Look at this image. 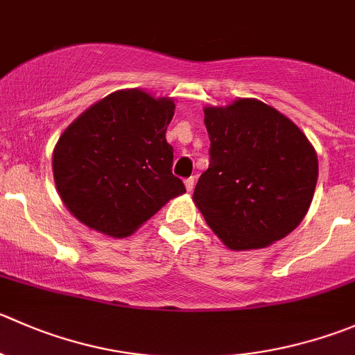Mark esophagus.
Listing matches in <instances>:
<instances>
[{
	"mask_svg": "<svg viewBox=\"0 0 355 355\" xmlns=\"http://www.w3.org/2000/svg\"><path fill=\"white\" fill-rule=\"evenodd\" d=\"M185 189H187V192H191L194 189V177L185 178Z\"/></svg>",
	"mask_w": 355,
	"mask_h": 355,
	"instance_id": "1",
	"label": "esophagus"
}]
</instances>
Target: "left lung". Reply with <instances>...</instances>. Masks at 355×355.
Masks as SVG:
<instances>
[{
	"label": "left lung",
	"instance_id": "obj_1",
	"mask_svg": "<svg viewBox=\"0 0 355 355\" xmlns=\"http://www.w3.org/2000/svg\"><path fill=\"white\" fill-rule=\"evenodd\" d=\"M205 125L209 166L192 199L209 229L236 251L269 246L297 229L319 173L302 130L254 98L206 107Z\"/></svg>",
	"mask_w": 355,
	"mask_h": 355
}]
</instances>
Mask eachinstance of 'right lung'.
Segmentation results:
<instances>
[{
  "label": "right lung",
  "mask_w": 355,
  "mask_h": 355,
  "mask_svg": "<svg viewBox=\"0 0 355 355\" xmlns=\"http://www.w3.org/2000/svg\"><path fill=\"white\" fill-rule=\"evenodd\" d=\"M171 98L119 90L86 109L53 150V178L65 208L81 223L126 237L156 215L185 185L171 173L166 128Z\"/></svg>",
  "instance_id": "1"
}]
</instances>
